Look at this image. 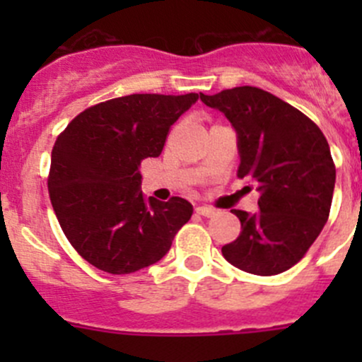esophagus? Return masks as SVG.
Segmentation results:
<instances>
[{
    "label": "esophagus",
    "mask_w": 362,
    "mask_h": 362,
    "mask_svg": "<svg viewBox=\"0 0 362 362\" xmlns=\"http://www.w3.org/2000/svg\"><path fill=\"white\" fill-rule=\"evenodd\" d=\"M196 214L203 215V217H214L215 210H214V208H210V206H198V208H196Z\"/></svg>",
    "instance_id": "34e87169"
}]
</instances>
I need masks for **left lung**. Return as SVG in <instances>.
<instances>
[{"label":"left lung","mask_w":362,"mask_h":362,"mask_svg":"<svg viewBox=\"0 0 362 362\" xmlns=\"http://www.w3.org/2000/svg\"><path fill=\"white\" fill-rule=\"evenodd\" d=\"M199 98L233 124L238 177L261 192L257 214L233 210L242 231L222 255L247 273L279 275L301 261L329 217L337 180L329 144L312 119L259 87Z\"/></svg>","instance_id":"8db88e82"}]
</instances>
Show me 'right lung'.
<instances>
[{"instance_id": "right-lung-1", "label": "right lung", "mask_w": 362, "mask_h": 362, "mask_svg": "<svg viewBox=\"0 0 362 362\" xmlns=\"http://www.w3.org/2000/svg\"><path fill=\"white\" fill-rule=\"evenodd\" d=\"M198 98H113L78 113L57 136L50 202L73 249L101 272L127 275L154 264L191 218L187 199L145 198L140 164L163 152L170 127Z\"/></svg>"}]
</instances>
